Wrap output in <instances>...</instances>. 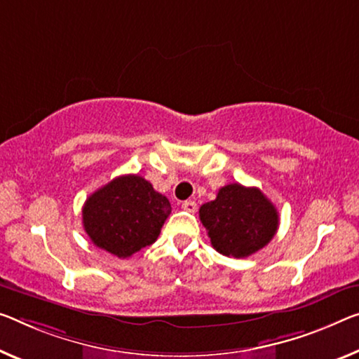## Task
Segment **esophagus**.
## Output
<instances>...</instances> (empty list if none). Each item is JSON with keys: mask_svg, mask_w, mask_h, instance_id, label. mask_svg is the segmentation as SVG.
Returning <instances> with one entry per match:
<instances>
[{"mask_svg": "<svg viewBox=\"0 0 359 359\" xmlns=\"http://www.w3.org/2000/svg\"><path fill=\"white\" fill-rule=\"evenodd\" d=\"M181 207H183L184 210L189 212V213H194L197 210V203L194 201H186V202H183V205H181Z\"/></svg>", "mask_w": 359, "mask_h": 359, "instance_id": "34e87169", "label": "esophagus"}]
</instances>
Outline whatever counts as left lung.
Wrapping results in <instances>:
<instances>
[{
    "mask_svg": "<svg viewBox=\"0 0 359 359\" xmlns=\"http://www.w3.org/2000/svg\"><path fill=\"white\" fill-rule=\"evenodd\" d=\"M198 218L213 249L234 258H245L263 249L279 226L273 202L258 187L239 183L223 186L215 201L201 207Z\"/></svg>",
    "mask_w": 359,
    "mask_h": 359,
    "instance_id": "left-lung-1",
    "label": "left lung"
}]
</instances>
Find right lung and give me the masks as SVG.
<instances>
[{"instance_id": "add662e5", "label": "right lung", "mask_w": 359, "mask_h": 359, "mask_svg": "<svg viewBox=\"0 0 359 359\" xmlns=\"http://www.w3.org/2000/svg\"><path fill=\"white\" fill-rule=\"evenodd\" d=\"M170 213L168 198L149 181L123 175L86 198L83 228L99 249L128 258L157 241Z\"/></svg>"}]
</instances>
